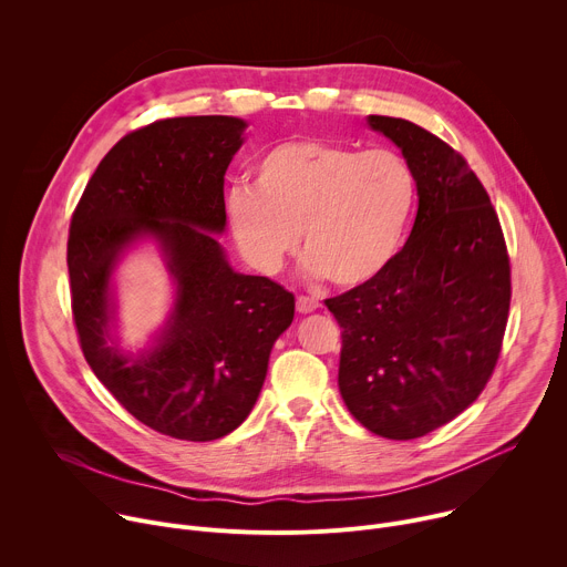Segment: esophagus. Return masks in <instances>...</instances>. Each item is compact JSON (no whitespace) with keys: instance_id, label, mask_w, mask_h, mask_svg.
<instances>
[{"instance_id":"esophagus-1","label":"esophagus","mask_w":567,"mask_h":567,"mask_svg":"<svg viewBox=\"0 0 567 567\" xmlns=\"http://www.w3.org/2000/svg\"><path fill=\"white\" fill-rule=\"evenodd\" d=\"M320 307V302L316 300V298H309V296H298L296 298V309L300 311V313H311V311H316Z\"/></svg>"}]
</instances>
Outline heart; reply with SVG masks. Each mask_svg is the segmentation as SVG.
I'll use <instances>...</instances> for the list:
<instances>
[{
    "instance_id": "obj_1",
    "label": "heart",
    "mask_w": 567,
    "mask_h": 567,
    "mask_svg": "<svg viewBox=\"0 0 567 567\" xmlns=\"http://www.w3.org/2000/svg\"><path fill=\"white\" fill-rule=\"evenodd\" d=\"M417 204L411 164L392 150L298 138L267 150L251 188H233L226 219L235 245L265 276L300 247L307 271L339 287L381 278L403 249Z\"/></svg>"
}]
</instances>
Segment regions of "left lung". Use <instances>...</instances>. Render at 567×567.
Here are the masks:
<instances>
[{
  "label": "left lung",
  "instance_id": "left-lung-1",
  "mask_svg": "<svg viewBox=\"0 0 567 567\" xmlns=\"http://www.w3.org/2000/svg\"><path fill=\"white\" fill-rule=\"evenodd\" d=\"M417 179V217L392 267L326 300L343 328L339 390L374 435L422 437L487 385L512 298L498 215L466 161L424 127L368 116Z\"/></svg>",
  "mask_w": 567,
  "mask_h": 567
}]
</instances>
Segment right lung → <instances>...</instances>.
Instances as JSON below:
<instances>
[{
    "label": "right lung",
    "instance_id": "obj_1",
    "mask_svg": "<svg viewBox=\"0 0 567 567\" xmlns=\"http://www.w3.org/2000/svg\"><path fill=\"white\" fill-rule=\"evenodd\" d=\"M247 121L182 116L123 136L73 213L66 245L80 348L101 383L145 426L188 442L228 435L260 396L293 320V293L230 267L224 175ZM143 240L174 280L165 322L136 353L115 334V271Z\"/></svg>",
    "mask_w": 567,
    "mask_h": 567
}]
</instances>
